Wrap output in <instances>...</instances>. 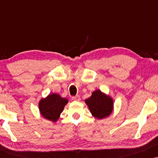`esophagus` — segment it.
<instances>
[{
  "label": "esophagus",
  "instance_id": "1",
  "mask_svg": "<svg viewBox=\"0 0 158 158\" xmlns=\"http://www.w3.org/2000/svg\"><path fill=\"white\" fill-rule=\"evenodd\" d=\"M73 100L75 101H81V97H80V96H78V95H77V96H73Z\"/></svg>",
  "mask_w": 158,
  "mask_h": 158
}]
</instances>
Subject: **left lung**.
<instances>
[{
	"label": "left lung",
	"instance_id": "1",
	"mask_svg": "<svg viewBox=\"0 0 158 158\" xmlns=\"http://www.w3.org/2000/svg\"><path fill=\"white\" fill-rule=\"evenodd\" d=\"M92 116L97 119H103L111 115L114 110V99L101 90H96L85 100Z\"/></svg>",
	"mask_w": 158,
	"mask_h": 158
}]
</instances>
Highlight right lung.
I'll list each match as a JSON object with an SVG mask.
<instances>
[{
	"mask_svg": "<svg viewBox=\"0 0 158 158\" xmlns=\"http://www.w3.org/2000/svg\"><path fill=\"white\" fill-rule=\"evenodd\" d=\"M68 103V99L62 98L60 95L55 93L50 94L39 101V111L45 119L56 122Z\"/></svg>",
	"mask_w": 158,
	"mask_h": 158,
	"instance_id": "obj_1",
	"label": "right lung"
}]
</instances>
